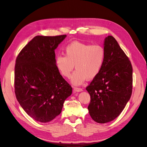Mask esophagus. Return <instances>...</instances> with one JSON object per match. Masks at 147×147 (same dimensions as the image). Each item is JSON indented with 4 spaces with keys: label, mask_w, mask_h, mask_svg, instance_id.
Wrapping results in <instances>:
<instances>
[{
    "label": "esophagus",
    "mask_w": 147,
    "mask_h": 147,
    "mask_svg": "<svg viewBox=\"0 0 147 147\" xmlns=\"http://www.w3.org/2000/svg\"><path fill=\"white\" fill-rule=\"evenodd\" d=\"M82 90H83L82 88H78V87H74L73 88L74 92H82Z\"/></svg>",
    "instance_id": "obj_1"
}]
</instances>
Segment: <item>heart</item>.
I'll use <instances>...</instances> for the list:
<instances>
[{
  "instance_id": "obj_1",
  "label": "heart",
  "mask_w": 147,
  "mask_h": 147,
  "mask_svg": "<svg viewBox=\"0 0 147 147\" xmlns=\"http://www.w3.org/2000/svg\"><path fill=\"white\" fill-rule=\"evenodd\" d=\"M65 56L58 55L55 65L60 74L69 78L74 86L82 85L87 79L92 80L101 72L105 63L106 52L102 46L87 42L74 41L65 48Z\"/></svg>"
}]
</instances>
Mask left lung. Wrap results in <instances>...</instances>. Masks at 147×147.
Instances as JSON below:
<instances>
[{
    "mask_svg": "<svg viewBox=\"0 0 147 147\" xmlns=\"http://www.w3.org/2000/svg\"><path fill=\"white\" fill-rule=\"evenodd\" d=\"M105 63L87 91L90 95L89 114L99 123L113 120L124 109L132 89L131 61L112 36L105 40Z\"/></svg>",
    "mask_w": 147,
    "mask_h": 147,
    "instance_id": "1",
    "label": "left lung"
}]
</instances>
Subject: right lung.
<instances>
[{"label":"right lung","mask_w":147,"mask_h":147,"mask_svg":"<svg viewBox=\"0 0 147 147\" xmlns=\"http://www.w3.org/2000/svg\"><path fill=\"white\" fill-rule=\"evenodd\" d=\"M66 35L36 36L18 54L15 68V92L24 111L36 121L47 123L61 112L72 87L55 65V49Z\"/></svg>","instance_id":"right-lung-1"}]
</instances>
